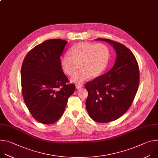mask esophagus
Listing matches in <instances>:
<instances>
[{
    "label": "esophagus",
    "mask_w": 158,
    "mask_h": 158,
    "mask_svg": "<svg viewBox=\"0 0 158 158\" xmlns=\"http://www.w3.org/2000/svg\"><path fill=\"white\" fill-rule=\"evenodd\" d=\"M83 86H84V85H83V84H77V85H76V88L79 89V88L82 87Z\"/></svg>",
    "instance_id": "esophagus-1"
}]
</instances>
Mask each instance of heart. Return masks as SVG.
<instances>
[{
  "label": "heart",
  "instance_id": "heart-1",
  "mask_svg": "<svg viewBox=\"0 0 158 158\" xmlns=\"http://www.w3.org/2000/svg\"><path fill=\"white\" fill-rule=\"evenodd\" d=\"M69 54H65L60 64L64 72L69 76L73 75L79 65L81 71L71 79L73 82L81 84L93 77L102 74L107 66L110 52L106 44L82 42L73 46Z\"/></svg>",
  "mask_w": 158,
  "mask_h": 158
}]
</instances>
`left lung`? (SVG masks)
Returning a JSON list of instances; mask_svg holds the SVG:
<instances>
[{
	"instance_id": "1",
	"label": "left lung",
	"mask_w": 158,
	"mask_h": 158,
	"mask_svg": "<svg viewBox=\"0 0 158 158\" xmlns=\"http://www.w3.org/2000/svg\"><path fill=\"white\" fill-rule=\"evenodd\" d=\"M96 40L112 45L117 56L109 71L85 84L89 116L106 123L118 119L130 107L139 87V69L136 57L124 45L107 39Z\"/></svg>"
}]
</instances>
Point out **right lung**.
Listing matches in <instances>:
<instances>
[{"instance_id": "add662e5", "label": "right lung", "mask_w": 158, "mask_h": 158, "mask_svg": "<svg viewBox=\"0 0 158 158\" xmlns=\"http://www.w3.org/2000/svg\"><path fill=\"white\" fill-rule=\"evenodd\" d=\"M67 41L49 39L32 49L21 69L22 93L35 119L44 124L56 123L63 114L76 86L67 84L60 56Z\"/></svg>"}]
</instances>
